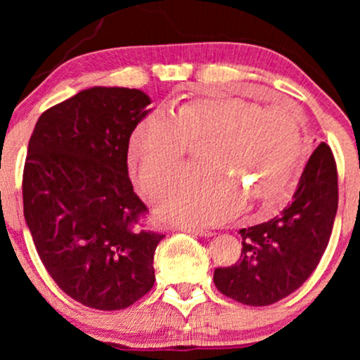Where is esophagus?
I'll return each instance as SVG.
<instances>
[{
  "mask_svg": "<svg viewBox=\"0 0 360 360\" xmlns=\"http://www.w3.org/2000/svg\"><path fill=\"white\" fill-rule=\"evenodd\" d=\"M180 231H185V233H188L191 236H200V238H210L211 233L206 229H201V228H195V226H181L179 228Z\"/></svg>",
  "mask_w": 360,
  "mask_h": 360,
  "instance_id": "1",
  "label": "esophagus"
}]
</instances>
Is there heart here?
<instances>
[{"instance_id": "obj_1", "label": "heart", "mask_w": 360, "mask_h": 360, "mask_svg": "<svg viewBox=\"0 0 360 360\" xmlns=\"http://www.w3.org/2000/svg\"><path fill=\"white\" fill-rule=\"evenodd\" d=\"M203 144V167L181 172L160 196L167 218L216 224L249 201L260 210L278 206L303 155L302 117L292 106L264 108L236 96L205 98L170 116H147L129 139L141 188L155 195L191 147Z\"/></svg>"}]
</instances>
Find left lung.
<instances>
[{"mask_svg":"<svg viewBox=\"0 0 360 360\" xmlns=\"http://www.w3.org/2000/svg\"><path fill=\"white\" fill-rule=\"evenodd\" d=\"M338 211V169L321 142L309 157L293 200L267 223L240 229V259L214 270L226 297L249 307H267L307 282L321 260Z\"/></svg>","mask_w":360,"mask_h":360,"instance_id":"left-lung-1","label":"left lung"}]
</instances>
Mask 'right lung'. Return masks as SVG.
Returning a JSON list of instances; mask_svg holds the SVG:
<instances>
[{
	"mask_svg": "<svg viewBox=\"0 0 360 360\" xmlns=\"http://www.w3.org/2000/svg\"><path fill=\"white\" fill-rule=\"evenodd\" d=\"M150 98L136 88L93 86L44 111L29 139L24 218L39 257L62 292L85 307H131L154 287L165 238L144 228L127 149Z\"/></svg>",
	"mask_w": 360,
	"mask_h": 360,
	"instance_id": "1",
	"label": "right lung"
}]
</instances>
